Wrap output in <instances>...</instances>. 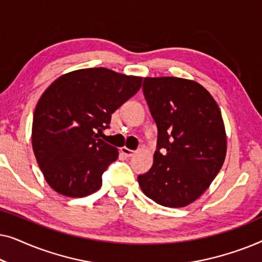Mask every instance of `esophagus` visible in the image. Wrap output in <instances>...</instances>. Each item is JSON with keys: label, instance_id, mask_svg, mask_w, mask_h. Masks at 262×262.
Wrapping results in <instances>:
<instances>
[{"label": "esophagus", "instance_id": "esophagus-1", "mask_svg": "<svg viewBox=\"0 0 262 262\" xmlns=\"http://www.w3.org/2000/svg\"><path fill=\"white\" fill-rule=\"evenodd\" d=\"M120 151L123 152L126 157H132V156H134V154H135L134 150L128 149V148H126V146H123V148H120Z\"/></svg>", "mask_w": 262, "mask_h": 262}]
</instances>
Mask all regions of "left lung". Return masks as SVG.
Returning <instances> with one entry per match:
<instances>
[{"mask_svg":"<svg viewBox=\"0 0 262 262\" xmlns=\"http://www.w3.org/2000/svg\"><path fill=\"white\" fill-rule=\"evenodd\" d=\"M143 93L159 132L152 167L138 175V184L160 205L184 207L206 191L223 166L221 110L203 85L186 78L145 77Z\"/></svg>","mask_w":262,"mask_h":262,"instance_id":"1","label":"left lung"}]
</instances>
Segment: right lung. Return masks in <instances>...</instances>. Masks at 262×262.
Masks as SVG:
<instances>
[{"label":"right lung","mask_w":262,"mask_h":262,"mask_svg":"<svg viewBox=\"0 0 262 262\" xmlns=\"http://www.w3.org/2000/svg\"><path fill=\"white\" fill-rule=\"evenodd\" d=\"M141 85L142 77L89 68L63 75L44 92L33 114L32 146L56 192L81 198L101 187L103 171L118 159V149L99 134Z\"/></svg>","instance_id":"right-lung-1"}]
</instances>
